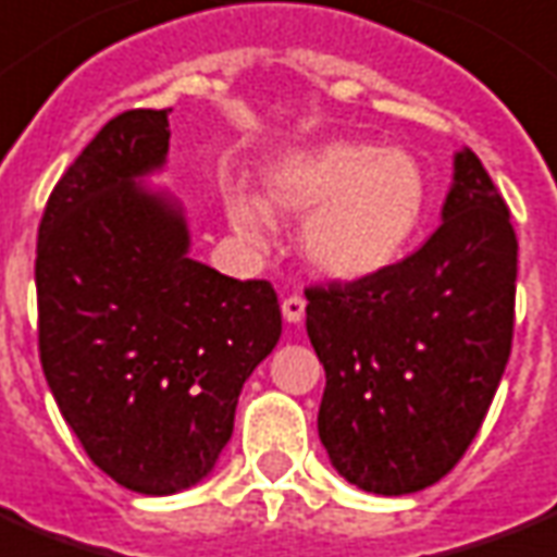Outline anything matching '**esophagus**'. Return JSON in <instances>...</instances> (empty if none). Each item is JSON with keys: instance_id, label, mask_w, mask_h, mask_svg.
Here are the masks:
<instances>
[{"instance_id": "34e87169", "label": "esophagus", "mask_w": 557, "mask_h": 557, "mask_svg": "<svg viewBox=\"0 0 557 557\" xmlns=\"http://www.w3.org/2000/svg\"><path fill=\"white\" fill-rule=\"evenodd\" d=\"M304 315H307V300L304 297L292 295L283 300V318H286L288 324H300Z\"/></svg>"}]
</instances>
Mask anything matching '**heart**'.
<instances>
[{"label":"heart","mask_w":557,"mask_h":557,"mask_svg":"<svg viewBox=\"0 0 557 557\" xmlns=\"http://www.w3.org/2000/svg\"><path fill=\"white\" fill-rule=\"evenodd\" d=\"M265 203L307 215L300 248L333 280H364L392 269L423 227L430 181L418 157L368 143H324L292 151L265 172ZM224 210L253 248L271 239V215L253 195L231 189Z\"/></svg>","instance_id":"obj_1"}]
</instances>
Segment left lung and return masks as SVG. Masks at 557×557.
Returning <instances> with one entry per match:
<instances>
[{
    "label": "left lung",
    "mask_w": 557,
    "mask_h": 557,
    "mask_svg": "<svg viewBox=\"0 0 557 557\" xmlns=\"http://www.w3.org/2000/svg\"><path fill=\"white\" fill-rule=\"evenodd\" d=\"M441 227L373 277L307 288V333L326 371L318 435L350 485L403 496L458 465L511 356L517 236L470 148Z\"/></svg>",
    "instance_id": "8db88e82"
}]
</instances>
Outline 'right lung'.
I'll return each instance as SVG.
<instances>
[{
  "label": "right lung",
  "mask_w": 557,
  "mask_h": 557,
  "mask_svg": "<svg viewBox=\"0 0 557 557\" xmlns=\"http://www.w3.org/2000/svg\"><path fill=\"white\" fill-rule=\"evenodd\" d=\"M169 113L101 127L49 195L34 262L58 409L92 465L148 496L215 467L242 385L283 330L269 280L193 260L184 207L143 184L169 154Z\"/></svg>",
  "instance_id": "1"
}]
</instances>
